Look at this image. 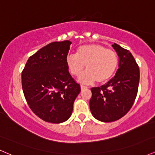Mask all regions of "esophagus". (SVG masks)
Returning a JSON list of instances; mask_svg holds the SVG:
<instances>
[{"label": "esophagus", "instance_id": "obj_1", "mask_svg": "<svg viewBox=\"0 0 155 155\" xmlns=\"http://www.w3.org/2000/svg\"><path fill=\"white\" fill-rule=\"evenodd\" d=\"M81 89H82H82H85V88H87V86H85V85H81Z\"/></svg>", "mask_w": 155, "mask_h": 155}]
</instances>
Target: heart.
I'll use <instances>...</instances> for the list:
<instances>
[{"mask_svg": "<svg viewBox=\"0 0 155 155\" xmlns=\"http://www.w3.org/2000/svg\"><path fill=\"white\" fill-rule=\"evenodd\" d=\"M67 66L73 76H79L80 81L91 83H105L112 78L118 67V58L112 49L100 44H87L80 46L76 54H69L66 59Z\"/></svg>", "mask_w": 155, "mask_h": 155, "instance_id": "b5f03b06", "label": "heart"}]
</instances>
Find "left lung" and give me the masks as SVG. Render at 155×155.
<instances>
[{
	"label": "left lung",
	"instance_id": "obj_1",
	"mask_svg": "<svg viewBox=\"0 0 155 155\" xmlns=\"http://www.w3.org/2000/svg\"><path fill=\"white\" fill-rule=\"evenodd\" d=\"M112 47L119 58L115 76L105 85L91 88V112L104 122L117 121L127 113L137 97L140 82V69L132 54L116 43Z\"/></svg>",
	"mask_w": 155,
	"mask_h": 155
}]
</instances>
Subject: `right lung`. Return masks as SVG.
I'll return each instance as SVG.
<instances>
[{"label": "right lung", "mask_w": 155, "mask_h": 155, "mask_svg": "<svg viewBox=\"0 0 155 155\" xmlns=\"http://www.w3.org/2000/svg\"><path fill=\"white\" fill-rule=\"evenodd\" d=\"M70 44L64 40L46 45L29 58L21 73L23 93L29 107L47 122L67 121L81 91L67 66Z\"/></svg>", "instance_id": "right-lung-1"}]
</instances>
